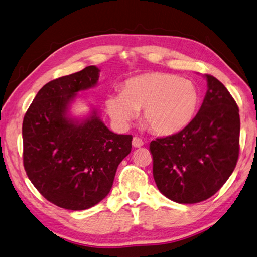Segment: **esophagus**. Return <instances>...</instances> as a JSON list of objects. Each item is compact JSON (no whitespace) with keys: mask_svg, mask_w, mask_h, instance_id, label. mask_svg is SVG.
Returning <instances> with one entry per match:
<instances>
[{"mask_svg":"<svg viewBox=\"0 0 257 257\" xmlns=\"http://www.w3.org/2000/svg\"><path fill=\"white\" fill-rule=\"evenodd\" d=\"M132 144H133V146L134 147H141V146H143L144 145V142L142 141V139H140V138H135L133 139V142H132Z\"/></svg>","mask_w":257,"mask_h":257,"instance_id":"1","label":"esophagus"}]
</instances>
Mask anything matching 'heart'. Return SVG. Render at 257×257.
<instances>
[{
  "label": "heart",
  "mask_w": 257,
  "mask_h": 257,
  "mask_svg": "<svg viewBox=\"0 0 257 257\" xmlns=\"http://www.w3.org/2000/svg\"><path fill=\"white\" fill-rule=\"evenodd\" d=\"M199 102L196 85L166 72H147L124 82L122 92L106 96L107 113L119 126H127L142 109V119L153 132L170 135L190 123Z\"/></svg>",
  "instance_id": "heart-1"
}]
</instances>
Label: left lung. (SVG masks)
Returning a JSON list of instances; mask_svg holds the SVG:
<instances>
[{
  "mask_svg": "<svg viewBox=\"0 0 257 257\" xmlns=\"http://www.w3.org/2000/svg\"><path fill=\"white\" fill-rule=\"evenodd\" d=\"M200 110L180 132L150 144L158 190L178 203L207 200L234 170L240 152V114L224 84L206 75Z\"/></svg>",
  "mask_w": 257,
  "mask_h": 257,
  "instance_id": "1",
  "label": "left lung"
}]
</instances>
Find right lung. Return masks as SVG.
I'll return each instance as SVG.
<instances>
[{
  "instance_id": "add662e5",
  "label": "right lung",
  "mask_w": 257,
  "mask_h": 257,
  "mask_svg": "<svg viewBox=\"0 0 257 257\" xmlns=\"http://www.w3.org/2000/svg\"><path fill=\"white\" fill-rule=\"evenodd\" d=\"M99 72L89 66L46 83L23 119L28 178L45 199L68 210H85L103 200L132 148V135L111 132L96 110L82 121L68 116L77 93L94 87Z\"/></svg>"
}]
</instances>
